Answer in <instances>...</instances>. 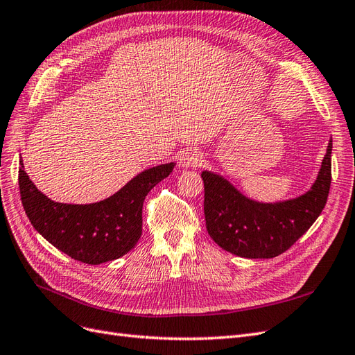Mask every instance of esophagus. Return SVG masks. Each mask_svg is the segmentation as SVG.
<instances>
[{
    "instance_id": "34e87169",
    "label": "esophagus",
    "mask_w": 355,
    "mask_h": 355,
    "mask_svg": "<svg viewBox=\"0 0 355 355\" xmlns=\"http://www.w3.org/2000/svg\"><path fill=\"white\" fill-rule=\"evenodd\" d=\"M201 164V154L194 151V149H189L180 155V166L182 167H197Z\"/></svg>"
}]
</instances>
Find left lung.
I'll use <instances>...</instances> for the list:
<instances>
[{"instance_id":"obj_1","label":"left lung","mask_w":355,"mask_h":355,"mask_svg":"<svg viewBox=\"0 0 355 355\" xmlns=\"http://www.w3.org/2000/svg\"><path fill=\"white\" fill-rule=\"evenodd\" d=\"M204 216L214 243L249 259H270L288 250L323 211L331 182V144L315 184L295 200L263 204L249 200L228 180L201 173Z\"/></svg>"}]
</instances>
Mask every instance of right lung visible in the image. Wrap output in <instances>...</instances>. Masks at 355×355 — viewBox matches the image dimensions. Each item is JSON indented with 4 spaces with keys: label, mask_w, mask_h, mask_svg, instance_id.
<instances>
[{
    "label": "right lung",
    "mask_w": 355,
    "mask_h": 355,
    "mask_svg": "<svg viewBox=\"0 0 355 355\" xmlns=\"http://www.w3.org/2000/svg\"><path fill=\"white\" fill-rule=\"evenodd\" d=\"M173 167L168 163L145 170L103 201L63 204L37 189L20 158V198L32 227L50 244L75 261L98 265L118 259L136 245L142 235L145 197Z\"/></svg>",
    "instance_id": "obj_1"
}]
</instances>
